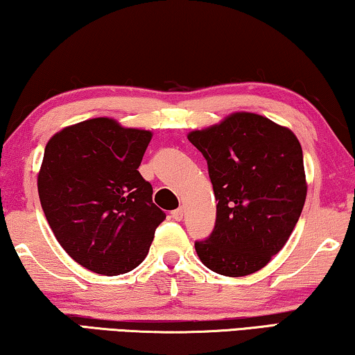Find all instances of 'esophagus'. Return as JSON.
<instances>
[{"label": "esophagus", "mask_w": 355, "mask_h": 355, "mask_svg": "<svg viewBox=\"0 0 355 355\" xmlns=\"http://www.w3.org/2000/svg\"><path fill=\"white\" fill-rule=\"evenodd\" d=\"M171 216H173V219H174V220H182V216H184L182 208H178V209H174V211L171 213Z\"/></svg>", "instance_id": "1"}]
</instances>
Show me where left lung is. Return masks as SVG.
I'll use <instances>...</instances> for the list:
<instances>
[{"mask_svg": "<svg viewBox=\"0 0 355 355\" xmlns=\"http://www.w3.org/2000/svg\"><path fill=\"white\" fill-rule=\"evenodd\" d=\"M187 139L208 163L216 225L195 243L216 274L243 277L284 248L307 195L302 148L290 128L251 112H235Z\"/></svg>", "mask_w": 355, "mask_h": 355, "instance_id": "left-lung-1", "label": "left lung"}]
</instances>
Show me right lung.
Masks as SVG:
<instances>
[{"label": "right lung", "mask_w": 355, "mask_h": 355, "mask_svg": "<svg viewBox=\"0 0 355 355\" xmlns=\"http://www.w3.org/2000/svg\"><path fill=\"white\" fill-rule=\"evenodd\" d=\"M150 139L152 131L99 116L64 128L46 144L41 208L67 254L96 274L139 266L166 218L137 171Z\"/></svg>", "instance_id": "right-lung-1"}]
</instances>
